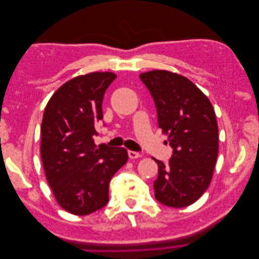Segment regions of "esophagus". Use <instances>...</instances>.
I'll list each match as a JSON object with an SVG mask.
<instances>
[{
  "mask_svg": "<svg viewBox=\"0 0 259 259\" xmlns=\"http://www.w3.org/2000/svg\"><path fill=\"white\" fill-rule=\"evenodd\" d=\"M128 156H130V159H138V158H140V156H142V154H140L139 152L130 150L128 151Z\"/></svg>",
  "mask_w": 259,
  "mask_h": 259,
  "instance_id": "1",
  "label": "esophagus"
}]
</instances>
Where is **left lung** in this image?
<instances>
[{
    "mask_svg": "<svg viewBox=\"0 0 259 259\" xmlns=\"http://www.w3.org/2000/svg\"><path fill=\"white\" fill-rule=\"evenodd\" d=\"M153 98L162 132L173 154L158 163L154 197L163 205L184 207L205 192L218 155V126L208 98L187 77L165 70L142 73Z\"/></svg>",
    "mask_w": 259,
    "mask_h": 259,
    "instance_id": "obj_1",
    "label": "left lung"
}]
</instances>
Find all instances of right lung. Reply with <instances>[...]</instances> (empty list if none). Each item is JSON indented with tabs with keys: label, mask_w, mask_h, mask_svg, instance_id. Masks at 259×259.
Here are the masks:
<instances>
[{
	"label": "right lung",
	"mask_w": 259,
	"mask_h": 259,
	"mask_svg": "<svg viewBox=\"0 0 259 259\" xmlns=\"http://www.w3.org/2000/svg\"><path fill=\"white\" fill-rule=\"evenodd\" d=\"M116 75L93 72L76 76L54 93L41 126V158L58 204L74 215H89L109 201V183L127 162L125 148L103 144L94 136L103 120L106 90Z\"/></svg>",
	"instance_id": "1"
}]
</instances>
